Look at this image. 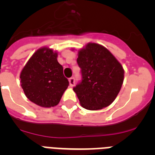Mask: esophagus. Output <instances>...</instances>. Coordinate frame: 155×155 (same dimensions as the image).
I'll use <instances>...</instances> for the list:
<instances>
[{
  "label": "esophagus",
  "mask_w": 155,
  "mask_h": 155,
  "mask_svg": "<svg viewBox=\"0 0 155 155\" xmlns=\"http://www.w3.org/2000/svg\"><path fill=\"white\" fill-rule=\"evenodd\" d=\"M69 84H70V86H71V87H73V86L74 85L75 80L74 78H69Z\"/></svg>",
  "instance_id": "1"
}]
</instances>
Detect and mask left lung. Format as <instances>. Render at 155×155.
Masks as SVG:
<instances>
[{
    "instance_id": "left-lung-1",
    "label": "left lung",
    "mask_w": 155,
    "mask_h": 155,
    "mask_svg": "<svg viewBox=\"0 0 155 155\" xmlns=\"http://www.w3.org/2000/svg\"><path fill=\"white\" fill-rule=\"evenodd\" d=\"M77 62L82 79L73 89L82 107L98 110L113 103L124 79V70L116 57L102 45L89 42L78 50Z\"/></svg>"
}]
</instances>
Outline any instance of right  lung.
I'll list each match as a JSON object with an SVG mask.
<instances>
[{
    "mask_svg": "<svg viewBox=\"0 0 155 155\" xmlns=\"http://www.w3.org/2000/svg\"><path fill=\"white\" fill-rule=\"evenodd\" d=\"M57 61V52L48 47L39 49L30 57L20 74L25 96L41 107L57 105L69 81Z\"/></svg>",
    "mask_w": 155,
    "mask_h": 155,
    "instance_id": "obj_1",
    "label": "right lung"
}]
</instances>
